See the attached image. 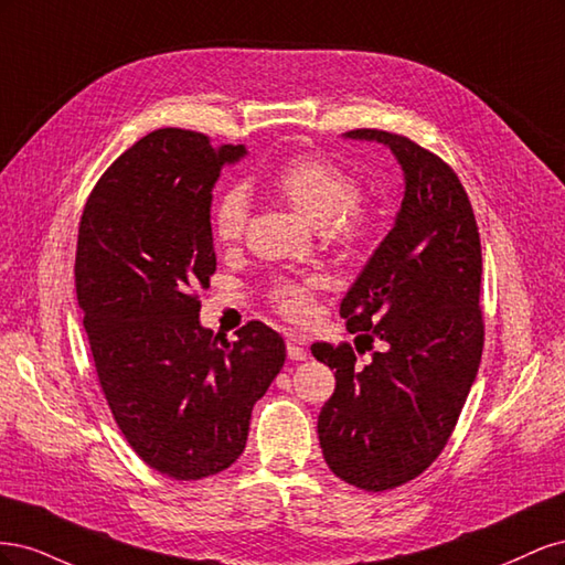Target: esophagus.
Instances as JSON below:
<instances>
[{
	"label": "esophagus",
	"instance_id": "obj_1",
	"mask_svg": "<svg viewBox=\"0 0 565 565\" xmlns=\"http://www.w3.org/2000/svg\"><path fill=\"white\" fill-rule=\"evenodd\" d=\"M287 355L289 361H306V358H309V351H306L301 337L287 334Z\"/></svg>",
	"mask_w": 565,
	"mask_h": 565
}]
</instances>
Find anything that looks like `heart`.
I'll use <instances>...</instances> for the list:
<instances>
[{
  "mask_svg": "<svg viewBox=\"0 0 565 565\" xmlns=\"http://www.w3.org/2000/svg\"><path fill=\"white\" fill-rule=\"evenodd\" d=\"M276 191L289 207L332 243L351 245L361 241L370 226V212L355 200V181L332 160L320 156H301L285 162L273 177ZM247 195L243 188H228L214 204L212 233L221 245L241 241L247 224ZM316 280H280L270 292L273 303L285 316L299 318L309 311Z\"/></svg>",
  "mask_w": 565,
  "mask_h": 565,
  "instance_id": "b5f03b06",
  "label": "heart"
}]
</instances>
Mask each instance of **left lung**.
Here are the masks:
<instances>
[{"label":"left lung","instance_id":"left-lung-1","mask_svg":"<svg viewBox=\"0 0 565 565\" xmlns=\"http://www.w3.org/2000/svg\"><path fill=\"white\" fill-rule=\"evenodd\" d=\"M386 146L403 169L388 235L341 299L351 334L384 349L363 367L349 344L311 347L334 372L318 438L334 476L382 492L417 478L446 448L483 353L481 237L467 191L434 152L398 134L347 131ZM358 349V344H355Z\"/></svg>","mask_w":565,"mask_h":565}]
</instances>
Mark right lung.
Segmentation results:
<instances>
[{"label":"right lung","mask_w":565,"mask_h":565,"mask_svg":"<svg viewBox=\"0 0 565 565\" xmlns=\"http://www.w3.org/2000/svg\"><path fill=\"white\" fill-rule=\"evenodd\" d=\"M245 156L158 129L110 164L79 221L75 287L100 388L134 452L177 481L243 455L252 407L285 363L259 320L235 341L200 322L195 289L216 270L212 191Z\"/></svg>","instance_id":"1"}]
</instances>
